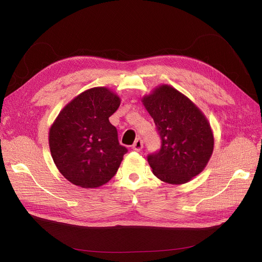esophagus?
<instances>
[{
	"instance_id": "esophagus-1",
	"label": "esophagus",
	"mask_w": 262,
	"mask_h": 262,
	"mask_svg": "<svg viewBox=\"0 0 262 262\" xmlns=\"http://www.w3.org/2000/svg\"><path fill=\"white\" fill-rule=\"evenodd\" d=\"M132 148L134 150H137V152H139V150H141L142 148H143V141H142L140 138H138L136 141H134V143L132 145Z\"/></svg>"
}]
</instances>
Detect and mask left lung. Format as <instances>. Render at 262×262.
Segmentation results:
<instances>
[{
	"instance_id": "1",
	"label": "left lung",
	"mask_w": 262,
	"mask_h": 262,
	"mask_svg": "<svg viewBox=\"0 0 262 262\" xmlns=\"http://www.w3.org/2000/svg\"><path fill=\"white\" fill-rule=\"evenodd\" d=\"M162 140L147 162L164 182L181 185L205 168L213 153L214 137L201 110L170 85H160L142 98Z\"/></svg>"
}]
</instances>
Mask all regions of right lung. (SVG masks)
Listing matches in <instances>:
<instances>
[{"instance_id":"add662e5","label":"right lung","mask_w":262,"mask_h":262,"mask_svg":"<svg viewBox=\"0 0 262 262\" xmlns=\"http://www.w3.org/2000/svg\"><path fill=\"white\" fill-rule=\"evenodd\" d=\"M121 99L107 87H93L71 100L49 130V146L59 171L73 185L98 188L112 179L128 152L109 122Z\"/></svg>"}]
</instances>
